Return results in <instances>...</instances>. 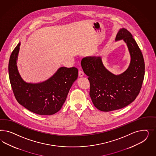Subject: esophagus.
<instances>
[{
    "mask_svg": "<svg viewBox=\"0 0 156 156\" xmlns=\"http://www.w3.org/2000/svg\"><path fill=\"white\" fill-rule=\"evenodd\" d=\"M78 76L80 77H82L84 76V73L82 70H79V73H78Z\"/></svg>",
    "mask_w": 156,
    "mask_h": 156,
    "instance_id": "obj_1",
    "label": "esophagus"
}]
</instances>
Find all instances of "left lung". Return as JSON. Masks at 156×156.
Segmentation results:
<instances>
[{"label": "left lung", "instance_id": "1", "mask_svg": "<svg viewBox=\"0 0 156 156\" xmlns=\"http://www.w3.org/2000/svg\"><path fill=\"white\" fill-rule=\"evenodd\" d=\"M123 40L130 55L128 69L115 75L105 66L101 57H87L81 66L90 82V96L97 109L110 112L133 102L139 94L145 76V63L141 50L126 29H119L115 41Z\"/></svg>", "mask_w": 156, "mask_h": 156}]
</instances>
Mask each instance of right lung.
Segmentation results:
<instances>
[{"label": "right lung", "mask_w": 156, "mask_h": 156, "mask_svg": "<svg viewBox=\"0 0 156 156\" xmlns=\"http://www.w3.org/2000/svg\"><path fill=\"white\" fill-rule=\"evenodd\" d=\"M20 42L10 56L9 63V81L19 104L39 115H52L61 109L69 91L78 78L76 67H59L50 78L42 82L28 83L19 74L17 61Z\"/></svg>", "instance_id": "right-lung-1"}]
</instances>
